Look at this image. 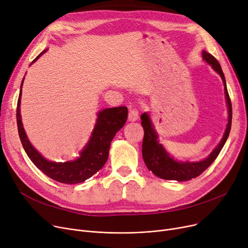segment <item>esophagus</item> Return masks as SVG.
<instances>
[{"instance_id": "obj_1", "label": "esophagus", "mask_w": 248, "mask_h": 248, "mask_svg": "<svg viewBox=\"0 0 248 248\" xmlns=\"http://www.w3.org/2000/svg\"><path fill=\"white\" fill-rule=\"evenodd\" d=\"M138 116H139V112L136 109H132L129 111L128 114V121L129 122H135L138 119Z\"/></svg>"}]
</instances>
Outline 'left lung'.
Wrapping results in <instances>:
<instances>
[{"mask_svg": "<svg viewBox=\"0 0 248 248\" xmlns=\"http://www.w3.org/2000/svg\"><path fill=\"white\" fill-rule=\"evenodd\" d=\"M203 58L206 62H208L212 68H213L217 74L220 75L223 84H224V91H225V97L226 103L228 107V123L225 133L223 135L220 143L216 146V148L211 152V155L201 160L196 162L190 161H176L171 157L164 147L158 142V135L155 130V127L152 125L150 120V117L147 113H143L141 115L140 119L141 124H142L144 136H143V142H142V156L143 160L146 164V167L149 170H151L156 176L163 180L169 181H178V182H185L197 178L203 171H205L214 160L219 155L221 149L225 144L226 140L229 136L230 129H231V121H232V106L231 101L229 98V93L226 87V80L224 74L222 72V68L220 63L216 58L208 53L207 51L202 52Z\"/></svg>", "mask_w": 248, "mask_h": 248, "instance_id": "1", "label": "left lung"}]
</instances>
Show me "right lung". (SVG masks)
I'll list each match as a JSON object with an SVG mask.
<instances>
[{
	"mask_svg": "<svg viewBox=\"0 0 248 248\" xmlns=\"http://www.w3.org/2000/svg\"><path fill=\"white\" fill-rule=\"evenodd\" d=\"M46 52L43 50L31 64L36 62L38 58ZM24 80V78H23ZM17 103V126L21 143L27 153L28 157L43 173L50 179L63 183V184H78L82 183L90 179L97 171H99L104 164L108 160L109 149L111 141L116 133L124 126L127 117V107H116L104 109L98 113L97 123L93 128V133L89 142L85 148L79 152V157L73 161L66 162H54L44 158L40 153L35 149L27 138L24 128H23L21 114H20V102L22 95V86Z\"/></svg>",
	"mask_w": 248,
	"mask_h": 248,
	"instance_id": "add662e5",
	"label": "right lung"
}]
</instances>
